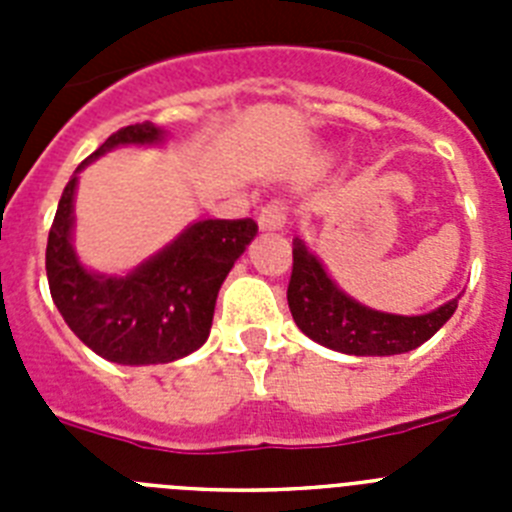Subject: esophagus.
I'll use <instances>...</instances> for the list:
<instances>
[{
	"instance_id": "34e87169",
	"label": "esophagus",
	"mask_w": 512,
	"mask_h": 512,
	"mask_svg": "<svg viewBox=\"0 0 512 512\" xmlns=\"http://www.w3.org/2000/svg\"><path fill=\"white\" fill-rule=\"evenodd\" d=\"M287 225V212L279 202H271V205L261 207L259 212V228L269 230V233H277V230H284Z\"/></svg>"
}]
</instances>
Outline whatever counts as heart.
I'll use <instances>...</instances> for the list:
<instances>
[{
	"mask_svg": "<svg viewBox=\"0 0 512 512\" xmlns=\"http://www.w3.org/2000/svg\"><path fill=\"white\" fill-rule=\"evenodd\" d=\"M333 158H336V153H333V151H325L323 156H320V164H323V166H328L330 161H333Z\"/></svg>",
	"mask_w": 512,
	"mask_h": 512,
	"instance_id": "heart-1",
	"label": "heart"
}]
</instances>
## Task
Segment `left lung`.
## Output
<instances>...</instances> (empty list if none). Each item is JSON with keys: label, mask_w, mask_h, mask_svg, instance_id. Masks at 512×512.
<instances>
[{"label": "left lung", "mask_w": 512, "mask_h": 512, "mask_svg": "<svg viewBox=\"0 0 512 512\" xmlns=\"http://www.w3.org/2000/svg\"><path fill=\"white\" fill-rule=\"evenodd\" d=\"M292 279L287 302L297 328L325 348L348 356L408 354L433 338L454 315L461 295L423 315H397L374 310L346 295L330 277L323 261L297 235L292 241Z\"/></svg>", "instance_id": "8db88e82"}]
</instances>
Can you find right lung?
I'll return each mask as SVG.
<instances>
[{"mask_svg": "<svg viewBox=\"0 0 512 512\" xmlns=\"http://www.w3.org/2000/svg\"><path fill=\"white\" fill-rule=\"evenodd\" d=\"M169 133L153 122L117 130L81 161L53 217L45 271L58 312L84 346L122 366L169 364L207 341L217 292L253 235V220H194L164 248L122 274L89 269L74 246L79 174L122 146H164Z\"/></svg>", "mask_w": 512, "mask_h": 512, "instance_id": "obj_1", "label": "right lung"}]
</instances>
